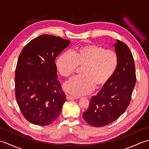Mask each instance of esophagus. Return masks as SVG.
Instances as JSON below:
<instances>
[{
    "mask_svg": "<svg viewBox=\"0 0 149 149\" xmlns=\"http://www.w3.org/2000/svg\"><path fill=\"white\" fill-rule=\"evenodd\" d=\"M66 99H67V100H75V99H79V97H73V96H70V95H66Z\"/></svg>",
    "mask_w": 149,
    "mask_h": 149,
    "instance_id": "obj_1",
    "label": "esophagus"
}]
</instances>
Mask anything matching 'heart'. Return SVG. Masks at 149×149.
<instances>
[{
  "label": "heart",
  "instance_id": "1",
  "mask_svg": "<svg viewBox=\"0 0 149 149\" xmlns=\"http://www.w3.org/2000/svg\"><path fill=\"white\" fill-rule=\"evenodd\" d=\"M118 65V57L113 50L96 44H87L74 50L66 51L56 61L57 70L68 77L82 68L81 76L74 77L64 84V90L74 96L90 93L94 87L103 88L113 76Z\"/></svg>",
  "mask_w": 149,
  "mask_h": 149
}]
</instances>
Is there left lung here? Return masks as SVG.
Segmentation results:
<instances>
[{
  "label": "left lung",
  "instance_id": "obj_1",
  "mask_svg": "<svg viewBox=\"0 0 149 149\" xmlns=\"http://www.w3.org/2000/svg\"><path fill=\"white\" fill-rule=\"evenodd\" d=\"M118 65L107 84L91 99L83 118L93 127H102L118 119L127 108L136 84L134 61L127 45L117 40Z\"/></svg>",
  "mask_w": 149,
  "mask_h": 149
}]
</instances>
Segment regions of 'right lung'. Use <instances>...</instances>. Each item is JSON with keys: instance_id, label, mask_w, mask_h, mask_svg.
I'll return each mask as SVG.
<instances>
[{"instance_id": "1", "label": "right lung", "mask_w": 149, "mask_h": 149, "mask_svg": "<svg viewBox=\"0 0 149 149\" xmlns=\"http://www.w3.org/2000/svg\"><path fill=\"white\" fill-rule=\"evenodd\" d=\"M70 41L43 34L22 49L15 71V97L22 115L35 125H48L59 116L66 95L58 80L55 59Z\"/></svg>"}]
</instances>
